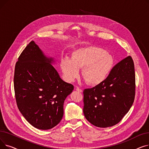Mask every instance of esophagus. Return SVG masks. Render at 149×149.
<instances>
[{"mask_svg": "<svg viewBox=\"0 0 149 149\" xmlns=\"http://www.w3.org/2000/svg\"><path fill=\"white\" fill-rule=\"evenodd\" d=\"M76 91H78L79 92H80V93H81V92H83V90H82V89H80L79 88H78V87H76Z\"/></svg>", "mask_w": 149, "mask_h": 149, "instance_id": "1", "label": "esophagus"}]
</instances>
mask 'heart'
Masks as SVG:
<instances>
[{
	"instance_id": "obj_1",
	"label": "heart",
	"mask_w": 149,
	"mask_h": 149,
	"mask_svg": "<svg viewBox=\"0 0 149 149\" xmlns=\"http://www.w3.org/2000/svg\"><path fill=\"white\" fill-rule=\"evenodd\" d=\"M114 60L111 54L102 48L88 46L74 51L70 58H63L60 67L65 80L73 81L81 75L89 84L97 85L104 81L111 72Z\"/></svg>"
}]
</instances>
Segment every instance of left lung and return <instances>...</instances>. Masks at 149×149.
<instances>
[{"mask_svg": "<svg viewBox=\"0 0 149 149\" xmlns=\"http://www.w3.org/2000/svg\"><path fill=\"white\" fill-rule=\"evenodd\" d=\"M83 113L93 126L108 127L118 124L134 101V63L128 56L117 63L107 79L83 91Z\"/></svg>", "mask_w": 149, "mask_h": 149, "instance_id": "left-lung-1", "label": "left lung"}]
</instances>
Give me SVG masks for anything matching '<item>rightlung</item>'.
Wrapping results in <instances>:
<instances>
[{
	"instance_id": "1",
	"label": "right lung",
	"mask_w": 149,
	"mask_h": 149,
	"mask_svg": "<svg viewBox=\"0 0 149 149\" xmlns=\"http://www.w3.org/2000/svg\"><path fill=\"white\" fill-rule=\"evenodd\" d=\"M34 41L21 53L15 66L14 86L20 112L34 127L53 128L63 116L64 101L74 86L63 80Z\"/></svg>"
}]
</instances>
